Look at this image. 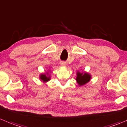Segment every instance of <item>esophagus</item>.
<instances>
[{
  "label": "esophagus",
  "instance_id": "esophagus-1",
  "mask_svg": "<svg viewBox=\"0 0 127 127\" xmlns=\"http://www.w3.org/2000/svg\"><path fill=\"white\" fill-rule=\"evenodd\" d=\"M61 66H66V63H65V62H61Z\"/></svg>",
  "mask_w": 127,
  "mask_h": 127
}]
</instances>
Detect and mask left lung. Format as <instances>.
Returning <instances> with one entry per match:
<instances>
[{"mask_svg": "<svg viewBox=\"0 0 127 127\" xmlns=\"http://www.w3.org/2000/svg\"><path fill=\"white\" fill-rule=\"evenodd\" d=\"M76 80L79 86H82L87 84L91 79V75L86 72H79L77 71L76 73Z\"/></svg>", "mask_w": 127, "mask_h": 127, "instance_id": "1", "label": "left lung"}]
</instances>
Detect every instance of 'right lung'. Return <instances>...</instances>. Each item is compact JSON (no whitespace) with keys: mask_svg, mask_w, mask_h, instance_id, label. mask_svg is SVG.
Wrapping results in <instances>:
<instances>
[{"mask_svg":"<svg viewBox=\"0 0 127 127\" xmlns=\"http://www.w3.org/2000/svg\"><path fill=\"white\" fill-rule=\"evenodd\" d=\"M50 72L49 71L46 72V73H43V74H41L40 75V79L41 81H43V82H46L48 81H50L51 79V76H50Z\"/></svg>","mask_w":127,"mask_h":127,"instance_id":"obj_1","label":"right lung"}]
</instances>
